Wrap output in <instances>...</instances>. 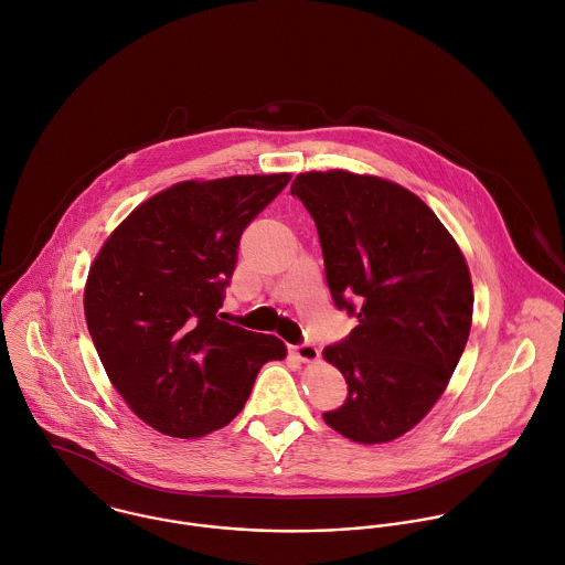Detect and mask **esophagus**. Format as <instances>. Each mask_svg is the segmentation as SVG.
Segmentation results:
<instances>
[{"instance_id":"obj_1","label":"esophagus","mask_w":565,"mask_h":565,"mask_svg":"<svg viewBox=\"0 0 565 565\" xmlns=\"http://www.w3.org/2000/svg\"><path fill=\"white\" fill-rule=\"evenodd\" d=\"M290 351L301 360V362H312L319 358V349L312 342H301V344H292Z\"/></svg>"}]
</instances>
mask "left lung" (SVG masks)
<instances>
[{"label": "left lung", "mask_w": 565, "mask_h": 565, "mask_svg": "<svg viewBox=\"0 0 565 565\" xmlns=\"http://www.w3.org/2000/svg\"><path fill=\"white\" fill-rule=\"evenodd\" d=\"M312 216L334 306L358 326L323 349L347 399L323 413L358 444H386L435 406L471 328L465 257L435 212L384 179L344 170L299 174L290 190Z\"/></svg>", "instance_id": "left-lung-1"}]
</instances>
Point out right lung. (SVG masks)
Listing matches in <instances>:
<instances>
[{
  "label": "right lung",
  "instance_id": "1",
  "mask_svg": "<svg viewBox=\"0 0 565 565\" xmlns=\"http://www.w3.org/2000/svg\"><path fill=\"white\" fill-rule=\"evenodd\" d=\"M290 174L179 183L139 205L98 253L85 319L109 380L150 428L194 439L226 426L277 337L218 317L242 231Z\"/></svg>",
  "mask_w": 565,
  "mask_h": 565
}]
</instances>
